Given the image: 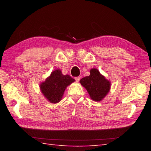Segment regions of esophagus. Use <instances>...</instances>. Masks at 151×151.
Wrapping results in <instances>:
<instances>
[{
    "label": "esophagus",
    "instance_id": "esophagus-1",
    "mask_svg": "<svg viewBox=\"0 0 151 151\" xmlns=\"http://www.w3.org/2000/svg\"><path fill=\"white\" fill-rule=\"evenodd\" d=\"M75 80L76 82H79L80 80H81V76H77V77H75Z\"/></svg>",
    "mask_w": 151,
    "mask_h": 151
}]
</instances>
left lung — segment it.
<instances>
[{"label":"left lung","mask_w":151,"mask_h":151,"mask_svg":"<svg viewBox=\"0 0 151 151\" xmlns=\"http://www.w3.org/2000/svg\"><path fill=\"white\" fill-rule=\"evenodd\" d=\"M80 83L86 89L89 97L94 101H102L110 89V82L95 68L91 69L90 75L82 78Z\"/></svg>","instance_id":"8db88e82"}]
</instances>
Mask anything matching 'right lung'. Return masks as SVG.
<instances>
[{
	"label": "right lung",
	"instance_id": "right-lung-1",
	"mask_svg": "<svg viewBox=\"0 0 151 151\" xmlns=\"http://www.w3.org/2000/svg\"><path fill=\"white\" fill-rule=\"evenodd\" d=\"M75 81L69 75H63L60 69H56L51 73L45 81L41 83L40 89L45 97L55 104L62 100L66 88Z\"/></svg>",
	"mask_w": 151,
	"mask_h": 151
}]
</instances>
